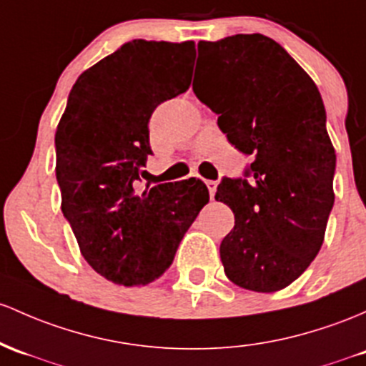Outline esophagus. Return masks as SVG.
<instances>
[{"label": "esophagus", "mask_w": 366, "mask_h": 366, "mask_svg": "<svg viewBox=\"0 0 366 366\" xmlns=\"http://www.w3.org/2000/svg\"><path fill=\"white\" fill-rule=\"evenodd\" d=\"M204 184H207L208 192H210V198H214L215 191H217V182L215 180H204Z\"/></svg>", "instance_id": "34e87169"}]
</instances>
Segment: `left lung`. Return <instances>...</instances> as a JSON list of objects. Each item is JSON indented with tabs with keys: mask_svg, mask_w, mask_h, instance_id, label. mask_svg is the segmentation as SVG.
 I'll list each match as a JSON object with an SVG mask.
<instances>
[{
	"mask_svg": "<svg viewBox=\"0 0 366 366\" xmlns=\"http://www.w3.org/2000/svg\"><path fill=\"white\" fill-rule=\"evenodd\" d=\"M199 55L196 97L219 114L229 142L254 156L250 182L224 179L217 187V202L234 214L220 260L238 287L278 292L318 255L335 199L323 100L311 76L264 34L202 41Z\"/></svg>",
	"mask_w": 366,
	"mask_h": 366,
	"instance_id": "1",
	"label": "left lung"
}]
</instances>
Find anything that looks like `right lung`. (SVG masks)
Wrapping results in <instances>:
<instances>
[{
	"instance_id": "add662e5",
	"label": "right lung",
	"mask_w": 366,
	"mask_h": 366,
	"mask_svg": "<svg viewBox=\"0 0 366 366\" xmlns=\"http://www.w3.org/2000/svg\"><path fill=\"white\" fill-rule=\"evenodd\" d=\"M194 43L134 41L79 74L55 132L62 214L100 276L124 287L158 280L208 189L199 179L137 191L156 106L191 85Z\"/></svg>"
}]
</instances>
